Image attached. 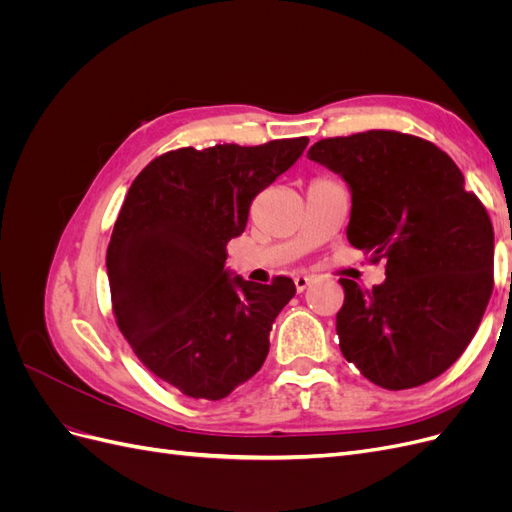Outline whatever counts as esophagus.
<instances>
[{
	"instance_id": "esophagus-1",
	"label": "esophagus",
	"mask_w": 512,
	"mask_h": 512,
	"mask_svg": "<svg viewBox=\"0 0 512 512\" xmlns=\"http://www.w3.org/2000/svg\"><path fill=\"white\" fill-rule=\"evenodd\" d=\"M314 284V277L312 275H297L294 277V286H297L299 292H303L307 286Z\"/></svg>"
}]
</instances>
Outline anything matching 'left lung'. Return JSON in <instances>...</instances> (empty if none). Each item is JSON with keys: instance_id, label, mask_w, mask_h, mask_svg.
I'll return each instance as SVG.
<instances>
[{"instance_id": "obj_1", "label": "left lung", "mask_w": 512, "mask_h": 512, "mask_svg": "<svg viewBox=\"0 0 512 512\" xmlns=\"http://www.w3.org/2000/svg\"><path fill=\"white\" fill-rule=\"evenodd\" d=\"M307 158L352 194L348 241L386 280L344 286L337 312L348 363L389 391L421 386L468 348L493 290V226L457 164L418 136L369 130L318 141Z\"/></svg>"}]
</instances>
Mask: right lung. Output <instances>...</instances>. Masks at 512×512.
<instances>
[{"label":"right lung","instance_id":"obj_1","mask_svg":"<svg viewBox=\"0 0 512 512\" xmlns=\"http://www.w3.org/2000/svg\"><path fill=\"white\" fill-rule=\"evenodd\" d=\"M307 143L183 147L130 185L106 250L113 312L138 359L183 395L224 399L267 359L273 322L297 288L290 277L232 275L226 245Z\"/></svg>","mask_w":512,"mask_h":512}]
</instances>
